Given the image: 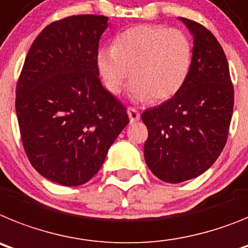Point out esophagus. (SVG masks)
<instances>
[{"mask_svg": "<svg viewBox=\"0 0 248 248\" xmlns=\"http://www.w3.org/2000/svg\"><path fill=\"white\" fill-rule=\"evenodd\" d=\"M127 115H128V117H130L131 122H136V121H139L140 118H141L140 112L137 111V109L132 108V107H130V108L127 109Z\"/></svg>", "mask_w": 248, "mask_h": 248, "instance_id": "34e87169", "label": "esophagus"}]
</instances>
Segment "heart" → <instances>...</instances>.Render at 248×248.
<instances>
[{
	"instance_id": "b5f03b06",
	"label": "heart",
	"mask_w": 248,
	"mask_h": 248,
	"mask_svg": "<svg viewBox=\"0 0 248 248\" xmlns=\"http://www.w3.org/2000/svg\"><path fill=\"white\" fill-rule=\"evenodd\" d=\"M192 47L181 30L139 25L117 34L113 47H102L96 67L111 94L122 91L131 73L128 94L136 102L173 97L188 76Z\"/></svg>"
}]
</instances>
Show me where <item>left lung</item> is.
Returning <instances> with one entry per match:
<instances>
[{
  "mask_svg": "<svg viewBox=\"0 0 248 248\" xmlns=\"http://www.w3.org/2000/svg\"><path fill=\"white\" fill-rule=\"evenodd\" d=\"M178 20L193 37L188 76L173 97L141 115L148 130L146 163L169 184L192 180L216 162L233 112V87L222 47L202 25Z\"/></svg>",
  "mask_w": 248,
  "mask_h": 248,
  "instance_id": "obj_1",
  "label": "left lung"
}]
</instances>
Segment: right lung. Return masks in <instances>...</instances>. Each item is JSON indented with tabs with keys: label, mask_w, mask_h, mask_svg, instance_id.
<instances>
[{
	"label": "right lung",
	"mask_w": 248,
	"mask_h": 248,
	"mask_svg": "<svg viewBox=\"0 0 248 248\" xmlns=\"http://www.w3.org/2000/svg\"><path fill=\"white\" fill-rule=\"evenodd\" d=\"M108 17L78 15L42 30L26 56L16 115L33 169L62 186L91 180L130 122L98 78L96 55Z\"/></svg>",
	"instance_id": "obj_1"
}]
</instances>
